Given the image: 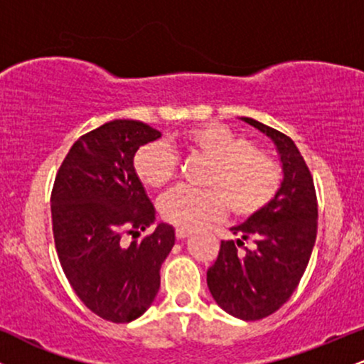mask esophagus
<instances>
[{
  "mask_svg": "<svg viewBox=\"0 0 364 364\" xmlns=\"http://www.w3.org/2000/svg\"><path fill=\"white\" fill-rule=\"evenodd\" d=\"M191 235L190 229H185V228H176V237L178 240H185V237H188Z\"/></svg>",
  "mask_w": 364,
  "mask_h": 364,
  "instance_id": "obj_1",
  "label": "esophagus"
}]
</instances>
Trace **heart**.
Listing matches in <instances>:
<instances>
[{"label": "heart", "mask_w": 364, "mask_h": 364, "mask_svg": "<svg viewBox=\"0 0 364 364\" xmlns=\"http://www.w3.org/2000/svg\"><path fill=\"white\" fill-rule=\"evenodd\" d=\"M186 150L210 161L203 185L179 186L159 202L162 219L178 228L195 229L220 219L228 205L236 217H252L269 205L281 188V166L255 149L253 141L219 123H205L181 135ZM133 169L145 186L159 190L176 178L178 154L166 141H149L133 156Z\"/></svg>", "instance_id": "heart-1"}]
</instances>
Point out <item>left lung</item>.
I'll return each instance as SVG.
<instances>
[{
	"label": "left lung",
	"mask_w": 364,
	"mask_h": 364,
	"mask_svg": "<svg viewBox=\"0 0 364 364\" xmlns=\"http://www.w3.org/2000/svg\"><path fill=\"white\" fill-rule=\"evenodd\" d=\"M241 119L274 141L284 178L269 205L231 228L236 241H220L207 286L225 313L260 320L277 311L301 281L315 246L318 205L310 169L294 141L260 121ZM248 239L252 248L237 252Z\"/></svg>",
	"instance_id": "left-lung-1"
}]
</instances>
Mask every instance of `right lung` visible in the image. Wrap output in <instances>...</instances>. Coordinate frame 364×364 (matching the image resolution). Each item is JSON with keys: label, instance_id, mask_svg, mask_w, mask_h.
Listing matches in <instances>:
<instances>
[{"label": "right lung", "instance_id": "right-lung-1", "mask_svg": "<svg viewBox=\"0 0 364 364\" xmlns=\"http://www.w3.org/2000/svg\"><path fill=\"white\" fill-rule=\"evenodd\" d=\"M161 135L141 121L112 119L75 141L54 179L53 235L63 272L90 311L114 323L149 310L176 240L173 225L161 223L141 241L123 243L124 232L140 235L156 223L133 156Z\"/></svg>", "mask_w": 364, "mask_h": 364}]
</instances>
